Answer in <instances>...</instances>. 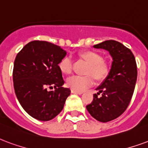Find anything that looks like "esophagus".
Instances as JSON below:
<instances>
[{
	"label": "esophagus",
	"mask_w": 148,
	"mask_h": 148,
	"mask_svg": "<svg viewBox=\"0 0 148 148\" xmlns=\"http://www.w3.org/2000/svg\"><path fill=\"white\" fill-rule=\"evenodd\" d=\"M71 93L78 94V95H81V94L83 93V92L82 91H76V90H74V89H71Z\"/></svg>",
	"instance_id": "obj_1"
}]
</instances>
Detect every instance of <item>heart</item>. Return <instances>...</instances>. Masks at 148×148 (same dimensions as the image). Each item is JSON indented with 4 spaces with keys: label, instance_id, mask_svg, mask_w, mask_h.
Segmentation results:
<instances>
[{
    "label": "heart",
    "instance_id": "1",
    "mask_svg": "<svg viewBox=\"0 0 148 148\" xmlns=\"http://www.w3.org/2000/svg\"><path fill=\"white\" fill-rule=\"evenodd\" d=\"M78 56L88 63L85 76H71L66 79V85L76 91H83L94 84V77L97 81H103L110 72V63L103 60L100 53L92 50H84L78 52ZM73 62L70 56H64L59 62L60 71L64 74L72 71Z\"/></svg>",
    "mask_w": 148,
    "mask_h": 148
}]
</instances>
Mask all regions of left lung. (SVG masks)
I'll list each match as a JSON object with an SVG mask.
<instances>
[{
    "label": "left lung",
    "instance_id": "8db88e82",
    "mask_svg": "<svg viewBox=\"0 0 148 148\" xmlns=\"http://www.w3.org/2000/svg\"><path fill=\"white\" fill-rule=\"evenodd\" d=\"M93 47L108 51L113 61L108 77L96 88L99 92L93 94L86 108L97 121L108 122L119 118L130 104L137 78L136 63L131 50L119 41L105 40Z\"/></svg>",
    "mask_w": 148,
    "mask_h": 148
}]
</instances>
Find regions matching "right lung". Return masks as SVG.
<instances>
[{
	"label": "right lung",
	"mask_w": 148,
	"mask_h": 148,
	"mask_svg": "<svg viewBox=\"0 0 148 148\" xmlns=\"http://www.w3.org/2000/svg\"><path fill=\"white\" fill-rule=\"evenodd\" d=\"M66 52L56 45L33 40L16 56L13 84L16 97L26 112L40 121H49L63 109L71 90L58 64ZM54 88L49 91L47 88Z\"/></svg>",
	"instance_id": "1"
}]
</instances>
